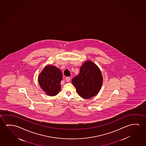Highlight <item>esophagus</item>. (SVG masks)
Instances as JSON below:
<instances>
[{"instance_id":"esophagus-1","label":"esophagus","mask_w":146,"mask_h":146,"mask_svg":"<svg viewBox=\"0 0 146 146\" xmlns=\"http://www.w3.org/2000/svg\"><path fill=\"white\" fill-rule=\"evenodd\" d=\"M70 80V78L69 77L66 78V81H67V82H69Z\"/></svg>"}]
</instances>
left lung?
Returning a JSON list of instances; mask_svg holds the SVG:
<instances>
[{
  "mask_svg": "<svg viewBox=\"0 0 146 146\" xmlns=\"http://www.w3.org/2000/svg\"><path fill=\"white\" fill-rule=\"evenodd\" d=\"M103 78L98 66L91 61H86L80 68L79 74L72 79V83L79 96L90 99L99 93Z\"/></svg>",
  "mask_w": 146,
  "mask_h": 146,
  "instance_id": "left-lung-1",
  "label": "left lung"
}]
</instances>
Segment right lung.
<instances>
[{"instance_id": "right-lung-1", "label": "right lung", "mask_w": 146, "mask_h": 146, "mask_svg": "<svg viewBox=\"0 0 146 146\" xmlns=\"http://www.w3.org/2000/svg\"><path fill=\"white\" fill-rule=\"evenodd\" d=\"M62 78L61 70L53 65H47L38 76V83L48 96H54L61 90Z\"/></svg>"}]
</instances>
